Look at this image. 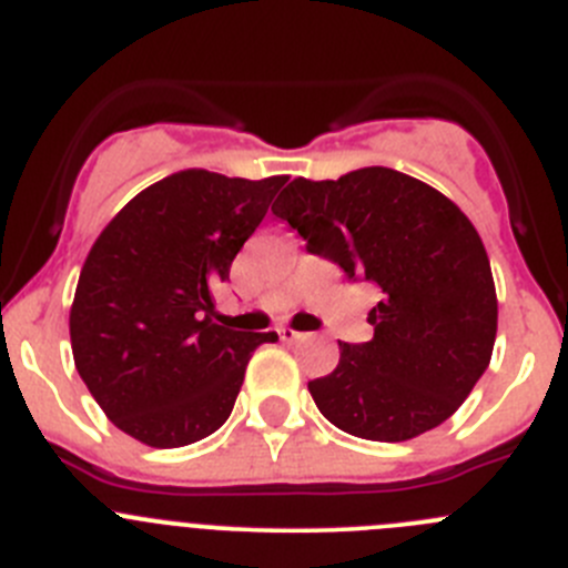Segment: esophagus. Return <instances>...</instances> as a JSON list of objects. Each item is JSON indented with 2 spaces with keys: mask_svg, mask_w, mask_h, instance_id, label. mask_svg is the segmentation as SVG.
<instances>
[{
  "mask_svg": "<svg viewBox=\"0 0 568 568\" xmlns=\"http://www.w3.org/2000/svg\"><path fill=\"white\" fill-rule=\"evenodd\" d=\"M277 335L283 341H288V344H296V341H305L307 338V333H296V329H291V327H280Z\"/></svg>",
  "mask_w": 568,
  "mask_h": 568,
  "instance_id": "34e87169",
  "label": "esophagus"
}]
</instances>
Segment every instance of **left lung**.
<instances>
[{
    "label": "left lung",
    "mask_w": 568,
    "mask_h": 568,
    "mask_svg": "<svg viewBox=\"0 0 568 568\" xmlns=\"http://www.w3.org/2000/svg\"><path fill=\"white\" fill-rule=\"evenodd\" d=\"M272 213L307 252L379 291L374 338L338 344L335 372L307 383L327 422L366 442H407L447 422L488 368L497 291L475 224L442 191L385 166L296 178Z\"/></svg>",
    "instance_id": "1"
}]
</instances>
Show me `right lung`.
I'll list each match as a JSON object with an SVG mask.
<instances>
[{
    "label": "right lung",
    "mask_w": 568,
    "mask_h": 568,
    "mask_svg": "<svg viewBox=\"0 0 568 568\" xmlns=\"http://www.w3.org/2000/svg\"><path fill=\"white\" fill-rule=\"evenodd\" d=\"M285 180L178 172L132 196L88 252L69 316L74 366L135 442L172 449L216 433L252 352L277 341L219 322L213 288Z\"/></svg>",
    "instance_id": "right-lung-1"
}]
</instances>
